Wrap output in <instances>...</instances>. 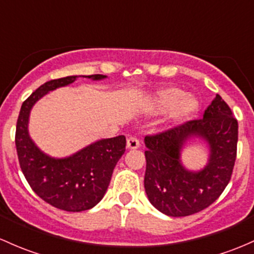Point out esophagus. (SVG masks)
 <instances>
[{"label":"esophagus","mask_w":254,"mask_h":254,"mask_svg":"<svg viewBox=\"0 0 254 254\" xmlns=\"http://www.w3.org/2000/svg\"><path fill=\"white\" fill-rule=\"evenodd\" d=\"M127 147L129 149H136L140 147V140L135 136H130L127 140Z\"/></svg>","instance_id":"obj_1"}]
</instances>
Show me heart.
<instances>
[{
	"instance_id": "1",
	"label": "heart",
	"mask_w": 254,
	"mask_h": 254,
	"mask_svg": "<svg viewBox=\"0 0 254 254\" xmlns=\"http://www.w3.org/2000/svg\"><path fill=\"white\" fill-rule=\"evenodd\" d=\"M154 105L161 111H169L173 119H184L197 109V101L190 96H184L178 87H167L157 93Z\"/></svg>"
}]
</instances>
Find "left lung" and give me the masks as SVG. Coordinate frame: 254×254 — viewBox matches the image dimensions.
Masks as SVG:
<instances>
[{"label":"left lung","instance_id":"8db88e82","mask_svg":"<svg viewBox=\"0 0 254 254\" xmlns=\"http://www.w3.org/2000/svg\"><path fill=\"white\" fill-rule=\"evenodd\" d=\"M192 135L207 140L211 149L210 162L199 172H189L180 162L181 148ZM237 138V120L219 95L203 118L146 136L145 190L149 202L170 217L194 214L214 203L233 175Z\"/></svg>","mask_w":254,"mask_h":254}]
</instances>
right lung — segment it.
Segmentation results:
<instances>
[{
    "mask_svg": "<svg viewBox=\"0 0 254 254\" xmlns=\"http://www.w3.org/2000/svg\"><path fill=\"white\" fill-rule=\"evenodd\" d=\"M87 78L105 79L93 74ZM76 76L50 80L39 87L21 105L15 129V147L20 169L40 198L66 212H81L96 205L105 196L112 174L124 154V135L100 140L66 158H52L42 153L28 134V119L37 100L57 87L75 81Z\"/></svg>",
    "mask_w": 254,
    "mask_h": 254,
    "instance_id": "1",
    "label": "right lung"
}]
</instances>
